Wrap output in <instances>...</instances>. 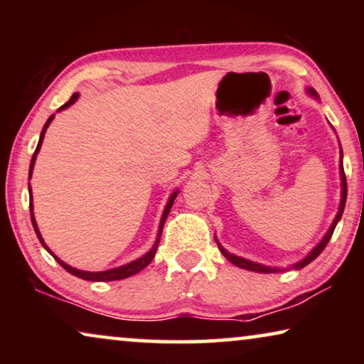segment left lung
Listing matches in <instances>:
<instances>
[{
	"label": "left lung",
	"mask_w": 364,
	"mask_h": 364,
	"mask_svg": "<svg viewBox=\"0 0 364 364\" xmlns=\"http://www.w3.org/2000/svg\"><path fill=\"white\" fill-rule=\"evenodd\" d=\"M310 92L313 94V96H316V92L313 91V89H310ZM341 159H343V152H341ZM341 187H343V192H341V203H340V210H338V215H336V218L335 220H333V223H331V227H330V230H328V233L325 235V238H323V240L318 243V245L313 248L311 250V253L310 255H308L305 260H301V262H298L296 265H293V268H296V270H300V268H303V267H306L308 263L310 262H313L315 260V258L320 255V253L325 250V247L328 245V242H330V238H331V235H333V232H335V227H336V223H338V220H340L341 218V215H343V210H345V203H346V193H348V187H346V176H345V171H343V161H341ZM218 248H220V252L223 253V257L227 258L228 262H232L233 265H237V267H240V268H245V270H252V272H258V273H272V272H280V270H277V268H270V267H263V265H258V263H253V262H250V260H245V258H240V257H235V255H232V253H228L225 248H223L220 243H218Z\"/></svg>",
	"instance_id": "8db88e82"
}]
</instances>
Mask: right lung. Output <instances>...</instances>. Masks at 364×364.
Masks as SVG:
<instances>
[{
  "instance_id": "add662e5",
  "label": "right lung",
  "mask_w": 364,
  "mask_h": 364,
  "mask_svg": "<svg viewBox=\"0 0 364 364\" xmlns=\"http://www.w3.org/2000/svg\"><path fill=\"white\" fill-rule=\"evenodd\" d=\"M76 99H77V94H73L71 99H69V101H68L66 104H63V106L59 107V109H66V107H69L74 101H76ZM53 117H54V116L49 117L48 121H46V124H44V127H43V132H41V137H39L38 147H36V151H34V154H33L31 164H29V178H31L33 167H34V161H36V156H38V152H39V147H41V144H43L44 132H46V129H48V126H49V122L53 121ZM29 193H31V186H29ZM176 196H177V192H173V193H172V197L168 198V203H167L166 210H164V215H162V220H161V227H159L157 242H156V245L152 247V250L149 252V253H146V255L141 257V258H139V260H136V262L127 263V265L119 267V268H112V270H107V272H82V270H76V268L69 267L68 263H64L63 260H59V258H58L56 255H54V253H53L51 250H49V248L46 247V243H44V242H43V238H41V233H39V230H38L36 220H34V215H33V197H31V202H29V212H31V222H33L34 232H36V235H38V238H39V242L43 243V247L46 248V250H48L49 253H51V255L54 257V260H56V262L59 263V265H61V267L64 268V270H68L69 273H73L74 277L82 278V280H89V282H112V280H122V278H127V277L136 275V273L141 272L142 268H146V267L149 265V263L152 262V258H154V255H156V250H157V243H159V240H161L164 223H166V218H167V215H168V212H171L172 203H173V198H176Z\"/></svg>"
}]
</instances>
